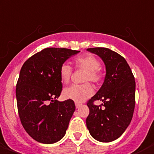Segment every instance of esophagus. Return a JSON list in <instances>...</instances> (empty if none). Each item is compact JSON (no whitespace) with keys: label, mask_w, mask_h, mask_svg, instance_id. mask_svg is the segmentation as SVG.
Segmentation results:
<instances>
[{"label":"esophagus","mask_w":154,"mask_h":154,"mask_svg":"<svg viewBox=\"0 0 154 154\" xmlns=\"http://www.w3.org/2000/svg\"><path fill=\"white\" fill-rule=\"evenodd\" d=\"M80 106H81V104H80L79 103H75V107H76V108H79V107Z\"/></svg>","instance_id":"1"}]
</instances>
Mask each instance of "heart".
I'll use <instances>...</instances> for the list:
<instances>
[{
  "instance_id": "b5f03b06",
  "label": "heart",
  "mask_w": 154,
  "mask_h": 154,
  "mask_svg": "<svg viewBox=\"0 0 154 154\" xmlns=\"http://www.w3.org/2000/svg\"><path fill=\"white\" fill-rule=\"evenodd\" d=\"M75 64L77 68L86 70L84 82L91 81L95 83H98L102 80L103 75L99 69L100 63L99 60L93 55L87 54L77 57L75 60ZM59 73L63 83H68L72 74V67L67 63H64L60 67ZM93 93V86L90 83H85L82 85L75 84L65 88L63 91V96L66 99L72 100L76 103H81L91 97Z\"/></svg>"
}]
</instances>
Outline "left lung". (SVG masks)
Returning a JSON list of instances; mask_svg holds the SVG:
<instances>
[{"label": "left lung", "mask_w": 154, "mask_h": 154, "mask_svg": "<svg viewBox=\"0 0 154 154\" xmlns=\"http://www.w3.org/2000/svg\"><path fill=\"white\" fill-rule=\"evenodd\" d=\"M87 51L102 59L106 75L100 89L87 103L90 114L86 126L96 140L109 143L120 137L132 121L136 101L135 78L125 59L115 51L104 47ZM95 100L103 103L94 105Z\"/></svg>", "instance_id": "obj_1"}]
</instances>
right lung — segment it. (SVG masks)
I'll return each mask as SVG.
<instances>
[{
	"instance_id": "right-lung-1",
	"label": "right lung",
	"mask_w": 154,
	"mask_h": 154,
	"mask_svg": "<svg viewBox=\"0 0 154 154\" xmlns=\"http://www.w3.org/2000/svg\"><path fill=\"white\" fill-rule=\"evenodd\" d=\"M80 51L50 47L24 63L16 85L17 106L22 126L39 143L52 144L66 133L75 110L72 100L60 101L62 83L60 67Z\"/></svg>"
}]
</instances>
